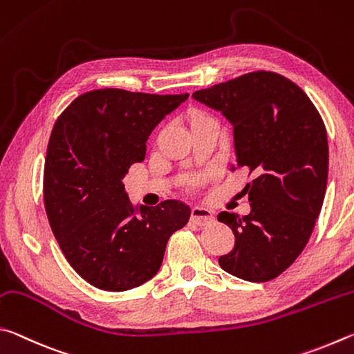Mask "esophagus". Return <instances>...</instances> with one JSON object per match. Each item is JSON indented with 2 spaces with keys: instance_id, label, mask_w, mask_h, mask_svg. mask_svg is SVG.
Returning <instances> with one entry per match:
<instances>
[{
  "instance_id": "1",
  "label": "esophagus",
  "mask_w": 354,
  "mask_h": 354,
  "mask_svg": "<svg viewBox=\"0 0 354 354\" xmlns=\"http://www.w3.org/2000/svg\"><path fill=\"white\" fill-rule=\"evenodd\" d=\"M191 221L197 225H207L209 222L214 221V216L212 209L205 207H194L191 209Z\"/></svg>"
}]
</instances>
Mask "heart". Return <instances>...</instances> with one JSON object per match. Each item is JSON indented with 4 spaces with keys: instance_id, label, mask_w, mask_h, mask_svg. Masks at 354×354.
<instances>
[{
    "instance_id": "heart-1",
    "label": "heart",
    "mask_w": 354,
    "mask_h": 354,
    "mask_svg": "<svg viewBox=\"0 0 354 354\" xmlns=\"http://www.w3.org/2000/svg\"><path fill=\"white\" fill-rule=\"evenodd\" d=\"M201 183H202V178H201V177H193V178H191V180L188 182V187H189V188H196V187H199Z\"/></svg>"
}]
</instances>
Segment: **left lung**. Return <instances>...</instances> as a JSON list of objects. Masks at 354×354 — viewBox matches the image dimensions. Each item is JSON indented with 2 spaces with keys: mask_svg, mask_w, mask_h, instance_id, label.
Instances as JSON below:
<instances>
[{
  "mask_svg": "<svg viewBox=\"0 0 354 354\" xmlns=\"http://www.w3.org/2000/svg\"><path fill=\"white\" fill-rule=\"evenodd\" d=\"M193 97L232 122L236 166L253 174L244 188L250 213L218 214L234 234L221 268L245 281L274 280L306 247L324 203V120L299 85L272 71L243 74L194 91Z\"/></svg>",
  "mask_w": 354,
  "mask_h": 354,
  "instance_id": "obj_1",
  "label": "left lung"
}]
</instances>
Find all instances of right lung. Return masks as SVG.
Wrapping results in <instances>:
<instances>
[{
	"label": "right lung",
	"instance_id": "add662e5",
	"mask_svg": "<svg viewBox=\"0 0 354 354\" xmlns=\"http://www.w3.org/2000/svg\"><path fill=\"white\" fill-rule=\"evenodd\" d=\"M188 96L93 90L55 121L43 172L45 209L66 261L91 286L121 292L151 280L167 239L189 221L180 201L133 207L122 183L145 160L155 126Z\"/></svg>",
	"mask_w": 354,
	"mask_h": 354
}]
</instances>
